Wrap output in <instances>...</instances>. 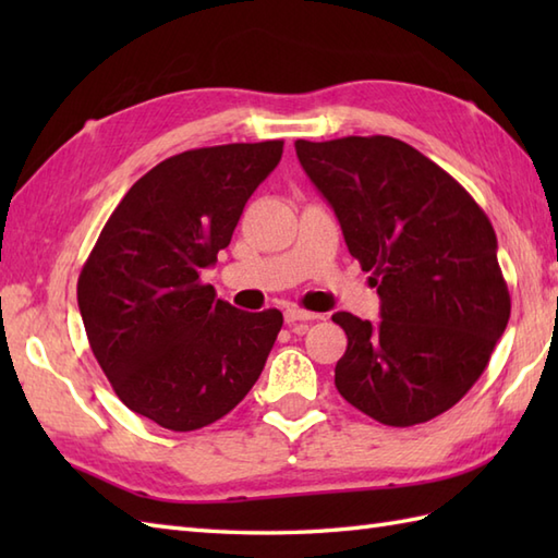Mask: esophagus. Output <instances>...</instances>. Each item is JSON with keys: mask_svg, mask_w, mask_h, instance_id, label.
Returning a JSON list of instances; mask_svg holds the SVG:
<instances>
[{"mask_svg": "<svg viewBox=\"0 0 558 558\" xmlns=\"http://www.w3.org/2000/svg\"><path fill=\"white\" fill-rule=\"evenodd\" d=\"M318 318H322V314L304 312V310H298V306H290V310H286V324H288V326H294V324H310V322H318Z\"/></svg>", "mask_w": 558, "mask_h": 558, "instance_id": "1", "label": "esophagus"}]
</instances>
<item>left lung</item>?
<instances>
[{"label":"left lung","instance_id":"1","mask_svg":"<svg viewBox=\"0 0 558 558\" xmlns=\"http://www.w3.org/2000/svg\"><path fill=\"white\" fill-rule=\"evenodd\" d=\"M294 150L381 298L376 324L333 314L348 336L338 393L388 426L438 417L487 369L511 316L489 218L405 141L300 138Z\"/></svg>","mask_w":558,"mask_h":558}]
</instances>
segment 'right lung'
Returning a JSON list of instances; mask_svg holds the SVG:
<instances>
[{
    "label": "right lung",
    "mask_w": 558,
    "mask_h": 558,
    "mask_svg": "<svg viewBox=\"0 0 558 558\" xmlns=\"http://www.w3.org/2000/svg\"><path fill=\"white\" fill-rule=\"evenodd\" d=\"M280 156L282 141H260L162 160L129 189L83 264L90 350L124 405L165 429L225 417L280 333L278 310H234L201 282Z\"/></svg>",
    "instance_id": "1"
}]
</instances>
